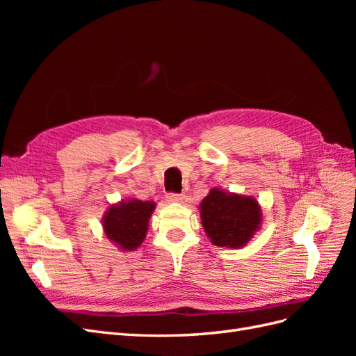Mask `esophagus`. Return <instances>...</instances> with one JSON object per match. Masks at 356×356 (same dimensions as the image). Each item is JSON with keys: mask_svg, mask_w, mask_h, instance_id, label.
<instances>
[{"mask_svg": "<svg viewBox=\"0 0 356 356\" xmlns=\"http://www.w3.org/2000/svg\"><path fill=\"white\" fill-rule=\"evenodd\" d=\"M166 199H168V202H181L182 199H184V196H182L181 193H169Z\"/></svg>", "mask_w": 356, "mask_h": 356, "instance_id": "1", "label": "esophagus"}]
</instances>
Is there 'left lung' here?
Wrapping results in <instances>:
<instances>
[{"instance_id": "1", "label": "left lung", "mask_w": 356, "mask_h": 356, "mask_svg": "<svg viewBox=\"0 0 356 356\" xmlns=\"http://www.w3.org/2000/svg\"><path fill=\"white\" fill-rule=\"evenodd\" d=\"M204 232L217 246L239 248L252 238L261 221V211L255 199L225 195L213 188L200 204Z\"/></svg>"}]
</instances>
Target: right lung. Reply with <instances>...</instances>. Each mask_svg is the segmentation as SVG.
Returning <instances> with one entry per match:
<instances>
[{"label": "right lung", "mask_w": 356, "mask_h": 356, "mask_svg": "<svg viewBox=\"0 0 356 356\" xmlns=\"http://www.w3.org/2000/svg\"><path fill=\"white\" fill-rule=\"evenodd\" d=\"M156 204L153 202L131 200L113 204L104 217V230L110 241L124 251H134L143 243L148 230V218Z\"/></svg>", "instance_id": "add662e5"}]
</instances>
